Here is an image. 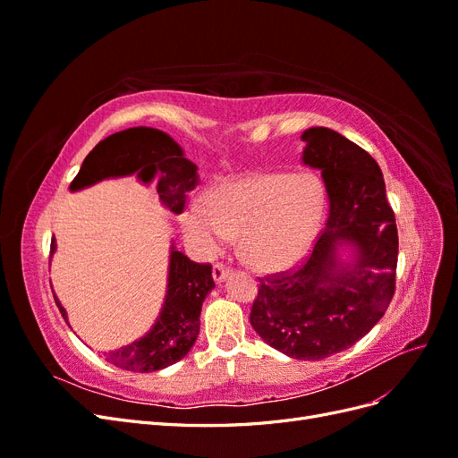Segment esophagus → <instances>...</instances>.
Instances as JSON below:
<instances>
[{
  "label": "esophagus",
  "mask_w": 458,
  "mask_h": 458,
  "mask_svg": "<svg viewBox=\"0 0 458 458\" xmlns=\"http://www.w3.org/2000/svg\"><path fill=\"white\" fill-rule=\"evenodd\" d=\"M229 267L227 266H224V263H214V267H212V276H214V281L216 283H221L225 279V276L229 275Z\"/></svg>",
  "instance_id": "1"
}]
</instances>
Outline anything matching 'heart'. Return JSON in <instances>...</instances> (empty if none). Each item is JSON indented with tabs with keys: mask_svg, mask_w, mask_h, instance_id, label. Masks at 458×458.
Segmentation results:
<instances>
[{
	"mask_svg": "<svg viewBox=\"0 0 458 458\" xmlns=\"http://www.w3.org/2000/svg\"><path fill=\"white\" fill-rule=\"evenodd\" d=\"M327 192L311 172H254L208 191L206 204L191 202L182 216L191 242L214 256L242 234L246 259L259 271L296 263L321 229Z\"/></svg>",
	"mask_w": 458,
	"mask_h": 458,
	"instance_id": "obj_1",
	"label": "heart"
}]
</instances>
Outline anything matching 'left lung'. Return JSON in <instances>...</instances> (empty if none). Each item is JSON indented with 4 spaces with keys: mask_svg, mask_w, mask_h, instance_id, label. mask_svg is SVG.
Wrapping results in <instances>:
<instances>
[{
    "mask_svg": "<svg viewBox=\"0 0 458 458\" xmlns=\"http://www.w3.org/2000/svg\"><path fill=\"white\" fill-rule=\"evenodd\" d=\"M301 140L303 164L321 170L328 219L298 266L258 276L250 323L271 348L318 361L352 348L390 306L397 225L380 165L365 148L328 128H310ZM342 242L356 248L345 267L335 254Z\"/></svg>",
    "mask_w": 458,
    "mask_h": 458,
    "instance_id": "left-lung-1",
    "label": "left lung"
}]
</instances>
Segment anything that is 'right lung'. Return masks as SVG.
I'll return each instance as SVG.
<instances>
[{"label":"right lung","mask_w":458,"mask_h":458,"mask_svg":"<svg viewBox=\"0 0 458 458\" xmlns=\"http://www.w3.org/2000/svg\"><path fill=\"white\" fill-rule=\"evenodd\" d=\"M137 174L143 183H155L160 200L174 214H182L189 191L197 185V165L168 133L155 128H130L106 137L86 157L72 179L71 191L89 187L106 177ZM55 241H51V254ZM210 263H197L172 248L168 293L157 325L148 335L118 352L105 353L108 363L123 370L155 372L183 359L200 328V310L214 288ZM55 303L64 317L61 301Z\"/></svg>","instance_id":"right-lung-1"}]
</instances>
